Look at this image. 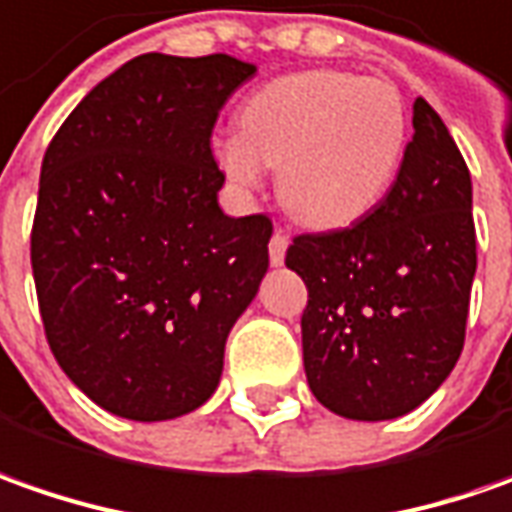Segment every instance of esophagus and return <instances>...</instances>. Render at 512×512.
<instances>
[{
	"instance_id": "obj_1",
	"label": "esophagus",
	"mask_w": 512,
	"mask_h": 512,
	"mask_svg": "<svg viewBox=\"0 0 512 512\" xmlns=\"http://www.w3.org/2000/svg\"><path fill=\"white\" fill-rule=\"evenodd\" d=\"M286 249H289V238L283 232H274L272 240H269V260H272V266H283Z\"/></svg>"
}]
</instances>
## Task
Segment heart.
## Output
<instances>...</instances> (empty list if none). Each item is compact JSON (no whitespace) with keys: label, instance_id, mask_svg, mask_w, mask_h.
<instances>
[{"label":"heart","instance_id":"b5f03b06","mask_svg":"<svg viewBox=\"0 0 512 512\" xmlns=\"http://www.w3.org/2000/svg\"><path fill=\"white\" fill-rule=\"evenodd\" d=\"M238 127L215 144L226 178L257 189L263 167L280 169V201L314 229L368 215L394 184L408 141L397 87L343 70L260 84L240 104Z\"/></svg>","mask_w":512,"mask_h":512}]
</instances>
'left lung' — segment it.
Instances as JSON below:
<instances>
[{
	"label": "left lung",
	"mask_w": 512,
	"mask_h": 512,
	"mask_svg": "<svg viewBox=\"0 0 512 512\" xmlns=\"http://www.w3.org/2000/svg\"><path fill=\"white\" fill-rule=\"evenodd\" d=\"M286 266L309 289L303 365L331 414L397 419L448 379L476 274L473 184L425 98L391 192L351 229L294 238Z\"/></svg>",
	"instance_id": "obj_1"
}]
</instances>
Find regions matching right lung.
<instances>
[{
	"label": "right lung",
	"instance_id": "1",
	"mask_svg": "<svg viewBox=\"0 0 512 512\" xmlns=\"http://www.w3.org/2000/svg\"><path fill=\"white\" fill-rule=\"evenodd\" d=\"M255 64L144 53L81 98L42 161L30 263L47 343L98 408H201L269 269L272 221L229 218L212 127Z\"/></svg>",
	"mask_w": 512,
	"mask_h": 512
}]
</instances>
